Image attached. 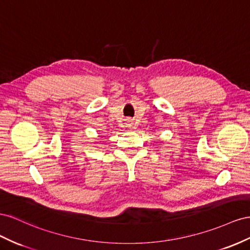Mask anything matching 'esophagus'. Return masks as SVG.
<instances>
[{"label":"esophagus","instance_id":"1","mask_svg":"<svg viewBox=\"0 0 250 250\" xmlns=\"http://www.w3.org/2000/svg\"><path fill=\"white\" fill-rule=\"evenodd\" d=\"M127 126H129V127H132V123H131V121H129V123H127Z\"/></svg>","mask_w":250,"mask_h":250}]
</instances>
